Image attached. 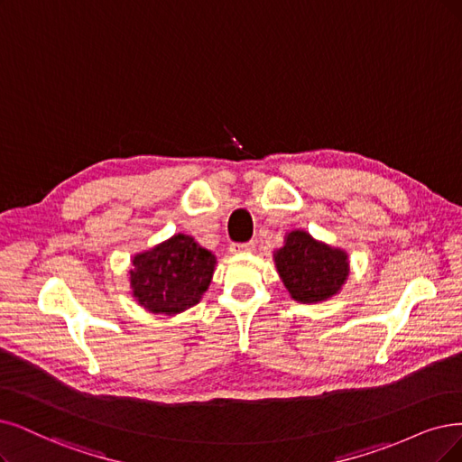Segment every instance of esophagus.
Listing matches in <instances>:
<instances>
[{
  "instance_id": "obj_1",
  "label": "esophagus",
  "mask_w": 462,
  "mask_h": 462,
  "mask_svg": "<svg viewBox=\"0 0 462 462\" xmlns=\"http://www.w3.org/2000/svg\"><path fill=\"white\" fill-rule=\"evenodd\" d=\"M253 249H254L253 242H240V244H232V247H230V251H232L234 254H245V253H251Z\"/></svg>"
}]
</instances>
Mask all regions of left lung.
I'll return each instance as SVG.
<instances>
[{
	"label": "left lung",
	"instance_id": "obj_1",
	"mask_svg": "<svg viewBox=\"0 0 462 462\" xmlns=\"http://www.w3.org/2000/svg\"><path fill=\"white\" fill-rule=\"evenodd\" d=\"M276 266L287 291L299 302H318L333 297L348 276L346 253L312 240L295 230L276 253Z\"/></svg>",
	"mask_w": 462,
	"mask_h": 462
}]
</instances>
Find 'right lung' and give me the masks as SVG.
Returning <instances> with one entry per match:
<instances>
[{"label":"right lung","instance_id":"obj_1","mask_svg":"<svg viewBox=\"0 0 462 462\" xmlns=\"http://www.w3.org/2000/svg\"><path fill=\"white\" fill-rule=\"evenodd\" d=\"M213 270V254L199 247L194 237L177 234L133 259V297L148 312L179 314L199 302L211 283Z\"/></svg>","mask_w":462,"mask_h":462}]
</instances>
